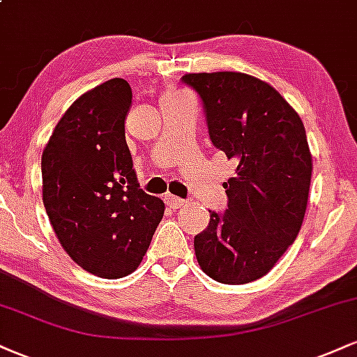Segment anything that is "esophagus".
<instances>
[{
	"instance_id": "34e87169",
	"label": "esophagus",
	"mask_w": 357,
	"mask_h": 357,
	"mask_svg": "<svg viewBox=\"0 0 357 357\" xmlns=\"http://www.w3.org/2000/svg\"><path fill=\"white\" fill-rule=\"evenodd\" d=\"M165 202L167 203V206L173 208V210H178V208H181L183 204H186V202L181 198H178V196H173V195H166L165 196Z\"/></svg>"
}]
</instances>
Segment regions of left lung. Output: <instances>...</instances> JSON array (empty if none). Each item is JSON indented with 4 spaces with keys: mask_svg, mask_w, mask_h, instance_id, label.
<instances>
[{
    "mask_svg": "<svg viewBox=\"0 0 357 357\" xmlns=\"http://www.w3.org/2000/svg\"><path fill=\"white\" fill-rule=\"evenodd\" d=\"M202 97L213 146L236 165L228 208L195 236L199 267L228 285L264 277L304 221L312 155L298 114L267 82L240 72L186 73Z\"/></svg>",
    "mask_w": 357,
    "mask_h": 357,
    "instance_id": "1",
    "label": "left lung"
}]
</instances>
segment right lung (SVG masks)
<instances>
[{
	"instance_id": "1",
	"label": "right lung",
	"mask_w": 357,
	"mask_h": 357,
	"mask_svg": "<svg viewBox=\"0 0 357 357\" xmlns=\"http://www.w3.org/2000/svg\"><path fill=\"white\" fill-rule=\"evenodd\" d=\"M132 90L110 79L68 107L43 149V204L77 265L102 278L139 267L165 203L137 183L126 142Z\"/></svg>"
}]
</instances>
